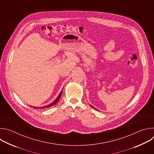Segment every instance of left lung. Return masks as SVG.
<instances>
[{
    "instance_id": "1",
    "label": "left lung",
    "mask_w": 154,
    "mask_h": 154,
    "mask_svg": "<svg viewBox=\"0 0 154 154\" xmlns=\"http://www.w3.org/2000/svg\"><path fill=\"white\" fill-rule=\"evenodd\" d=\"M91 106H92V107H93V108H94V107H93V106H91ZM94 108V109H96V108Z\"/></svg>"
}]
</instances>
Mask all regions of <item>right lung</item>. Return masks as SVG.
<instances>
[{
	"label": "right lung",
	"mask_w": 154,
	"mask_h": 154,
	"mask_svg": "<svg viewBox=\"0 0 154 154\" xmlns=\"http://www.w3.org/2000/svg\"><path fill=\"white\" fill-rule=\"evenodd\" d=\"M62 92H63V91H61V93H60V94H59V96H58V97L56 99V100L53 102V103H52L51 104H50V105H48V106H44V107H34V106H31L32 107H33L34 108H49V107H51V106H54V105H55L58 102V100H60V97H61V94H62Z\"/></svg>",
	"instance_id": "obj_1"
}]
</instances>
